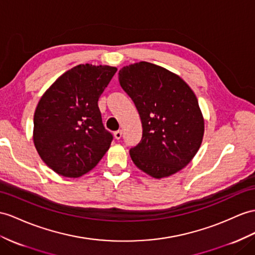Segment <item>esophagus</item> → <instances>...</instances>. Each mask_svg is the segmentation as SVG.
I'll use <instances>...</instances> for the list:
<instances>
[{
  "instance_id": "obj_1",
  "label": "esophagus",
  "mask_w": 255,
  "mask_h": 255,
  "mask_svg": "<svg viewBox=\"0 0 255 255\" xmlns=\"http://www.w3.org/2000/svg\"><path fill=\"white\" fill-rule=\"evenodd\" d=\"M122 134H123V132L121 131V130H117V131L114 132V138L116 140H120L122 138Z\"/></svg>"
}]
</instances>
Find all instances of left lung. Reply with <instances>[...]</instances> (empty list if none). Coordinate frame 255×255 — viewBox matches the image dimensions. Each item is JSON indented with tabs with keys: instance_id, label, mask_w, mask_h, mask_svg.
Wrapping results in <instances>:
<instances>
[{
	"instance_id": "left-lung-1",
	"label": "left lung",
	"mask_w": 255,
	"mask_h": 255,
	"mask_svg": "<svg viewBox=\"0 0 255 255\" xmlns=\"http://www.w3.org/2000/svg\"><path fill=\"white\" fill-rule=\"evenodd\" d=\"M119 81L142 123V139L129 151L133 164L155 179L190 164L205 132L204 116L191 87L179 75L146 61L122 68Z\"/></svg>"
}]
</instances>
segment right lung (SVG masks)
<instances>
[{
  "label": "right lung",
  "instance_id": "add662e5",
  "mask_svg": "<svg viewBox=\"0 0 255 255\" xmlns=\"http://www.w3.org/2000/svg\"><path fill=\"white\" fill-rule=\"evenodd\" d=\"M117 69L78 64L56 80L38 101L33 142L42 160L67 178L94 169L113 135L103 127L98 100Z\"/></svg>",
  "mask_w": 255,
  "mask_h": 255
}]
</instances>
